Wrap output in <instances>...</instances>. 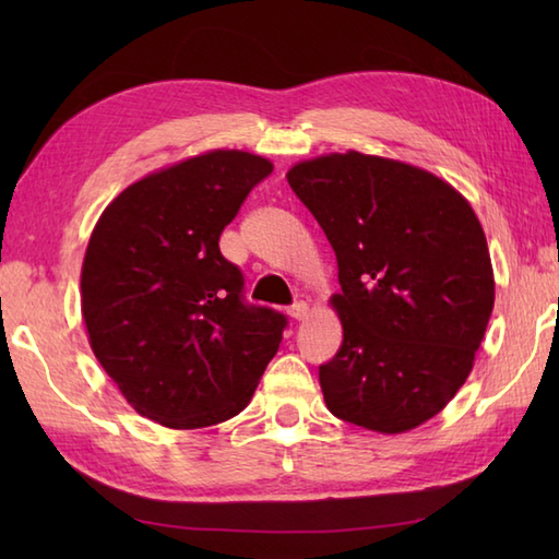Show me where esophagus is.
<instances>
[{
    "instance_id": "34e87169",
    "label": "esophagus",
    "mask_w": 559,
    "mask_h": 559,
    "mask_svg": "<svg viewBox=\"0 0 559 559\" xmlns=\"http://www.w3.org/2000/svg\"><path fill=\"white\" fill-rule=\"evenodd\" d=\"M288 317L295 319V322H300V319L307 317V302H295L288 307Z\"/></svg>"
}]
</instances>
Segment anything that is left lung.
I'll list each match as a JSON object with an SVG mask.
<instances>
[{
  "mask_svg": "<svg viewBox=\"0 0 559 559\" xmlns=\"http://www.w3.org/2000/svg\"><path fill=\"white\" fill-rule=\"evenodd\" d=\"M288 182L338 261L343 343L319 365L326 408L374 432L413 430L466 382L490 322L480 221L439 177L358 151L298 163Z\"/></svg>",
  "mask_w": 559,
  "mask_h": 559,
  "instance_id": "8db88e82",
  "label": "left lung"
}]
</instances>
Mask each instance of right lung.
<instances>
[{
  "instance_id": "add662e5",
  "label": "right lung",
  "mask_w": 559,
  "mask_h": 559,
  "mask_svg": "<svg viewBox=\"0 0 559 559\" xmlns=\"http://www.w3.org/2000/svg\"><path fill=\"white\" fill-rule=\"evenodd\" d=\"M273 165L211 151L129 185L93 230L81 271L91 348L122 396L175 430L240 413L288 317L245 300L221 233Z\"/></svg>"
}]
</instances>
